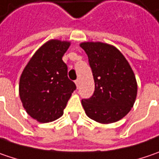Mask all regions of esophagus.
Masks as SVG:
<instances>
[{
    "instance_id": "obj_1",
    "label": "esophagus",
    "mask_w": 159,
    "mask_h": 159,
    "mask_svg": "<svg viewBox=\"0 0 159 159\" xmlns=\"http://www.w3.org/2000/svg\"><path fill=\"white\" fill-rule=\"evenodd\" d=\"M75 85H76V87H77V88H78V87H79V84H80V81H79V79L75 80Z\"/></svg>"
}]
</instances>
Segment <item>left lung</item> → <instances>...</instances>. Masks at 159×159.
Returning a JSON list of instances; mask_svg holds the SVG:
<instances>
[{"label": "left lung", "instance_id": "obj_1", "mask_svg": "<svg viewBox=\"0 0 159 159\" xmlns=\"http://www.w3.org/2000/svg\"><path fill=\"white\" fill-rule=\"evenodd\" d=\"M93 71L95 91L82 100L86 115L100 124L122 119L131 110L137 96V82L128 61L115 46L100 42L82 43Z\"/></svg>", "mask_w": 159, "mask_h": 159}]
</instances>
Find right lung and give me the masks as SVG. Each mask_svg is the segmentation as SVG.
<instances>
[{
    "instance_id": "right-lung-1",
    "label": "right lung",
    "mask_w": 159,
    "mask_h": 159,
    "mask_svg": "<svg viewBox=\"0 0 159 159\" xmlns=\"http://www.w3.org/2000/svg\"><path fill=\"white\" fill-rule=\"evenodd\" d=\"M70 42L50 40L41 46L24 68L19 80V97L26 113L40 123L59 118L75 83L67 77L62 57Z\"/></svg>"
}]
</instances>
